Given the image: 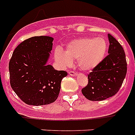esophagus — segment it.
I'll return each mask as SVG.
<instances>
[{
    "label": "esophagus",
    "instance_id": "34e87169",
    "mask_svg": "<svg viewBox=\"0 0 135 135\" xmlns=\"http://www.w3.org/2000/svg\"><path fill=\"white\" fill-rule=\"evenodd\" d=\"M68 74L70 75V76H76L77 75V73L74 72V71H69Z\"/></svg>",
    "mask_w": 135,
    "mask_h": 135
}]
</instances>
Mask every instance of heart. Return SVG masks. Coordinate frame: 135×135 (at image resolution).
Here are the masks:
<instances>
[{
    "label": "heart",
    "instance_id": "1",
    "mask_svg": "<svg viewBox=\"0 0 135 135\" xmlns=\"http://www.w3.org/2000/svg\"><path fill=\"white\" fill-rule=\"evenodd\" d=\"M108 44L103 37L74 40L67 45L63 52L56 49L55 59L62 66H69L73 61H77L79 67L90 71L102 62L106 55Z\"/></svg>",
    "mask_w": 135,
    "mask_h": 135
}]
</instances>
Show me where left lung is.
<instances>
[{
	"label": "left lung",
	"instance_id": "left-lung-1",
	"mask_svg": "<svg viewBox=\"0 0 135 135\" xmlns=\"http://www.w3.org/2000/svg\"><path fill=\"white\" fill-rule=\"evenodd\" d=\"M108 38L109 55L88 74V84L81 90L85 98L91 101H101L116 95L127 73L126 54L122 46L110 34Z\"/></svg>",
	"mask_w": 135,
	"mask_h": 135
}]
</instances>
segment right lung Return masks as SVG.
I'll return each instance as SVG.
<instances>
[{
	"instance_id": "1",
	"label": "right lung",
	"mask_w": 135,
	"mask_h": 135,
	"mask_svg": "<svg viewBox=\"0 0 135 135\" xmlns=\"http://www.w3.org/2000/svg\"><path fill=\"white\" fill-rule=\"evenodd\" d=\"M54 38L35 36L20 43L9 62L12 88L23 102L40 106L55 102L66 71L56 70L47 61Z\"/></svg>"
}]
</instances>
